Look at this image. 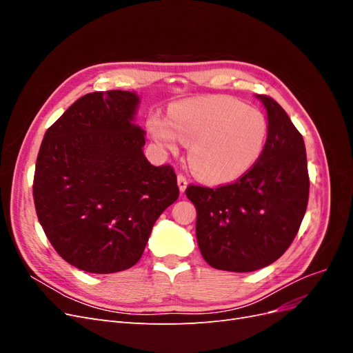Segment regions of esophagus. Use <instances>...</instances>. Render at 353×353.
<instances>
[{
	"label": "esophagus",
	"mask_w": 353,
	"mask_h": 353,
	"mask_svg": "<svg viewBox=\"0 0 353 353\" xmlns=\"http://www.w3.org/2000/svg\"><path fill=\"white\" fill-rule=\"evenodd\" d=\"M187 185H188V181H187V178L184 176V175H178V187H179V191L181 193H184L185 191V188H187Z\"/></svg>",
	"instance_id": "1"
}]
</instances>
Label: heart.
<instances>
[{
  "label": "heart",
  "mask_w": 353,
  "mask_h": 353,
  "mask_svg": "<svg viewBox=\"0 0 353 353\" xmlns=\"http://www.w3.org/2000/svg\"><path fill=\"white\" fill-rule=\"evenodd\" d=\"M148 132L166 150L178 153L190 144L188 159L196 175L209 184H230L261 159L268 122L261 110L228 95H209L175 104L169 116L152 113Z\"/></svg>",
  "instance_id": "heart-1"
}]
</instances>
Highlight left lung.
Returning a JSON list of instances; mask_svg holds the SVG:
<instances>
[{
	"instance_id": "8db88e82",
	"label": "left lung",
	"mask_w": 353,
	"mask_h": 353,
	"mask_svg": "<svg viewBox=\"0 0 353 353\" xmlns=\"http://www.w3.org/2000/svg\"><path fill=\"white\" fill-rule=\"evenodd\" d=\"M258 99L268 116V138L258 163L231 184H191L185 190L197 210L203 259L222 271L252 272L275 262L290 248L307 206L303 137L274 99Z\"/></svg>"
}]
</instances>
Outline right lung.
Segmentation results:
<instances>
[{"instance_id": "add662e5", "label": "right lung", "mask_w": 353, "mask_h": 353, "mask_svg": "<svg viewBox=\"0 0 353 353\" xmlns=\"http://www.w3.org/2000/svg\"><path fill=\"white\" fill-rule=\"evenodd\" d=\"M140 99L112 90L83 95L42 140L34 201L52 248L77 268L112 274L131 268L162 212L179 196L170 165L143 153L132 123Z\"/></svg>"}]
</instances>
